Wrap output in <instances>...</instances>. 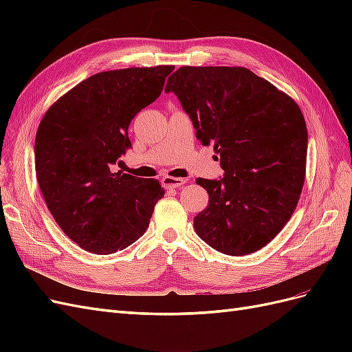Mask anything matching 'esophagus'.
I'll return each mask as SVG.
<instances>
[{"label": "esophagus", "instance_id": "obj_1", "mask_svg": "<svg viewBox=\"0 0 352 352\" xmlns=\"http://www.w3.org/2000/svg\"><path fill=\"white\" fill-rule=\"evenodd\" d=\"M188 182V179H182V177H172V176H166L163 177V185L166 188H179Z\"/></svg>", "mask_w": 352, "mask_h": 352}]
</instances>
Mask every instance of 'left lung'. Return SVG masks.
<instances>
[{
    "instance_id": "8db88e82",
    "label": "left lung",
    "mask_w": 352,
    "mask_h": 352,
    "mask_svg": "<svg viewBox=\"0 0 352 352\" xmlns=\"http://www.w3.org/2000/svg\"><path fill=\"white\" fill-rule=\"evenodd\" d=\"M166 92L225 170L221 179H197L208 192L194 219L198 236L235 257L261 250L291 219L304 186L308 133L298 104L245 67H180Z\"/></svg>"
}]
</instances>
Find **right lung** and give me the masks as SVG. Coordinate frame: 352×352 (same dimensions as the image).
<instances>
[{"label":"right lung","mask_w":352,"mask_h":352,"mask_svg":"<svg viewBox=\"0 0 352 352\" xmlns=\"http://www.w3.org/2000/svg\"><path fill=\"white\" fill-rule=\"evenodd\" d=\"M175 66L101 72L58 98L39 123L36 179L50 212L80 248L107 255L140 239L164 189L111 166L132 146L133 117L154 102Z\"/></svg>","instance_id":"obj_1"}]
</instances>
